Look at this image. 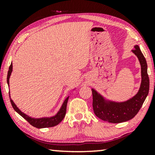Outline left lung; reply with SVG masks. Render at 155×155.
Masks as SVG:
<instances>
[{
	"label": "left lung",
	"mask_w": 155,
	"mask_h": 155,
	"mask_svg": "<svg viewBox=\"0 0 155 155\" xmlns=\"http://www.w3.org/2000/svg\"><path fill=\"white\" fill-rule=\"evenodd\" d=\"M132 50L137 57L141 65V84L138 92L128 100L116 102L106 99L102 95L92 89L93 110L100 119L113 124H118L132 119L143 106L150 89V80L147 75V61L139 46L135 45Z\"/></svg>",
	"instance_id": "left-lung-1"
}]
</instances>
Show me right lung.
Listing matches in <instances>:
<instances>
[{"instance_id": "add662e5", "label": "right lung", "mask_w": 155, "mask_h": 155, "mask_svg": "<svg viewBox=\"0 0 155 155\" xmlns=\"http://www.w3.org/2000/svg\"><path fill=\"white\" fill-rule=\"evenodd\" d=\"M12 71V63H11L9 67V71L8 72V76H7V83L9 86V80L10 77L11 75V73ZM9 96H10V100L11 102V104L17 113H18L21 116H22L25 120H27L31 126L35 127L37 128H49V127H54L55 126H57L59 123L61 122L63 118H64L65 116V113H66V107H67V103L68 101L69 96L65 99V101H63L62 106H61V109H59L56 115L54 116H51V117H42V118H32L31 116H29L25 113H23L22 111H21L20 109H18V107H17L15 104L14 103V101L12 100V99L10 98V94L9 92Z\"/></svg>"}]
</instances>
